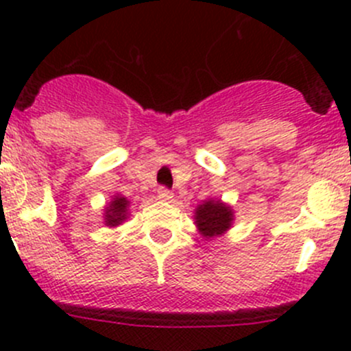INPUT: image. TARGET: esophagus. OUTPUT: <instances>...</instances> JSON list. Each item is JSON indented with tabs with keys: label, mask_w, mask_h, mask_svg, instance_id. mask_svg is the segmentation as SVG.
Wrapping results in <instances>:
<instances>
[{
	"label": "esophagus",
	"mask_w": 351,
	"mask_h": 351,
	"mask_svg": "<svg viewBox=\"0 0 351 351\" xmlns=\"http://www.w3.org/2000/svg\"><path fill=\"white\" fill-rule=\"evenodd\" d=\"M157 196H158V199H160V201H172V199H174V193H172V191H169V189H165V187H160V189L157 191Z\"/></svg>",
	"instance_id": "34e87169"
}]
</instances>
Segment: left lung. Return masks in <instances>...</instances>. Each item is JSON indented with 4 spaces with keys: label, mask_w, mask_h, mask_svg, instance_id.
Here are the masks:
<instances>
[{
    "label": "left lung",
    "mask_w": 351,
    "mask_h": 351,
    "mask_svg": "<svg viewBox=\"0 0 351 351\" xmlns=\"http://www.w3.org/2000/svg\"><path fill=\"white\" fill-rule=\"evenodd\" d=\"M194 223L204 241L221 237L234 225V210L218 197H208L194 210Z\"/></svg>",
    "instance_id": "obj_1"
}]
</instances>
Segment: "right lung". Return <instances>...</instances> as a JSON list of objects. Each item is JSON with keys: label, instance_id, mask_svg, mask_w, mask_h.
Returning a JSON list of instances; mask_svg holds the SVG:
<instances>
[{"label": "right lung", "instance_id": "1", "mask_svg": "<svg viewBox=\"0 0 351 351\" xmlns=\"http://www.w3.org/2000/svg\"><path fill=\"white\" fill-rule=\"evenodd\" d=\"M130 217V201L123 194H114L104 208V225L114 228L119 227Z\"/></svg>", "mask_w": 351, "mask_h": 351}]
</instances>
